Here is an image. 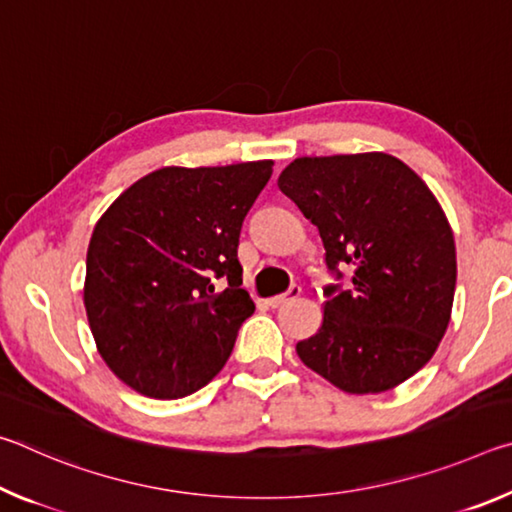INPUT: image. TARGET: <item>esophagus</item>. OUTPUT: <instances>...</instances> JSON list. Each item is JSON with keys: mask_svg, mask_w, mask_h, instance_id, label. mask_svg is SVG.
Returning <instances> with one entry per match:
<instances>
[{"mask_svg": "<svg viewBox=\"0 0 512 512\" xmlns=\"http://www.w3.org/2000/svg\"><path fill=\"white\" fill-rule=\"evenodd\" d=\"M300 293H302V287H300V284H291V287H289V291H287V293H280V296H273V298H268V307L277 309V307L287 305V302L296 300V298L300 296Z\"/></svg>", "mask_w": 512, "mask_h": 512, "instance_id": "1", "label": "esophagus"}]
</instances>
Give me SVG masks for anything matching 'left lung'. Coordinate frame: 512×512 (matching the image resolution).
I'll return each instance as SVG.
<instances>
[{
    "label": "left lung",
    "instance_id": "obj_1",
    "mask_svg": "<svg viewBox=\"0 0 512 512\" xmlns=\"http://www.w3.org/2000/svg\"><path fill=\"white\" fill-rule=\"evenodd\" d=\"M277 187L316 225L334 280L300 361L345 393H384L436 352L452 316L456 246L443 207L386 153L298 158Z\"/></svg>",
    "mask_w": 512,
    "mask_h": 512
}]
</instances>
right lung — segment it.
<instances>
[{
    "mask_svg": "<svg viewBox=\"0 0 512 512\" xmlns=\"http://www.w3.org/2000/svg\"><path fill=\"white\" fill-rule=\"evenodd\" d=\"M273 162L164 167L94 225L83 302L103 361L137 393L178 400L235 348L255 302L241 289V225Z\"/></svg>",
    "mask_w": 512,
    "mask_h": 512,
    "instance_id": "obj_1",
    "label": "right lung"
}]
</instances>
